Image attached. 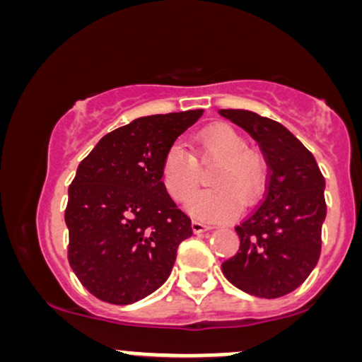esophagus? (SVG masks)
Returning <instances> with one entry per match:
<instances>
[{
	"instance_id": "1",
	"label": "esophagus",
	"mask_w": 362,
	"mask_h": 362,
	"mask_svg": "<svg viewBox=\"0 0 362 362\" xmlns=\"http://www.w3.org/2000/svg\"><path fill=\"white\" fill-rule=\"evenodd\" d=\"M192 230H194V233H204V231H207V230H211V226L209 224H206L204 221H199V219H194L192 221Z\"/></svg>"
}]
</instances>
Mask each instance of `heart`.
<instances>
[{"label":"heart","instance_id":"heart-1","mask_svg":"<svg viewBox=\"0 0 362 362\" xmlns=\"http://www.w3.org/2000/svg\"><path fill=\"white\" fill-rule=\"evenodd\" d=\"M202 156L219 160L211 172V189L193 196L201 184V168L180 143L170 146L161 165V178L175 201H187V211L204 221H226L238 214L242 202L255 204L267 180V165L259 153L248 148L242 132L228 124L206 127L195 138Z\"/></svg>","mask_w":362,"mask_h":362}]
</instances>
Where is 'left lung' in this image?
<instances>
[{
	"label": "left lung",
	"instance_id": "8db88e82",
	"mask_svg": "<svg viewBox=\"0 0 362 362\" xmlns=\"http://www.w3.org/2000/svg\"><path fill=\"white\" fill-rule=\"evenodd\" d=\"M219 114L259 143L269 167L264 201L235 228L240 248L223 262V274L253 296L281 298L300 288L320 259L325 178L313 155L282 124L250 110Z\"/></svg>",
	"mask_w": 362,
	"mask_h": 362
}]
</instances>
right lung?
<instances>
[{
	"instance_id": "add662e5",
	"label": "right lung",
	"mask_w": 362,
	"mask_h": 362,
	"mask_svg": "<svg viewBox=\"0 0 362 362\" xmlns=\"http://www.w3.org/2000/svg\"><path fill=\"white\" fill-rule=\"evenodd\" d=\"M202 110L148 115L98 141L78 165L64 211L68 260L98 300L129 305L168 279L192 223L172 201L161 165Z\"/></svg>"
}]
</instances>
